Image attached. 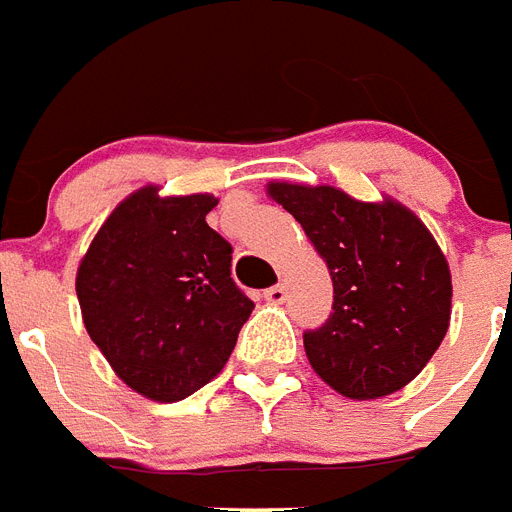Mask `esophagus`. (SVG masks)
<instances>
[{
	"instance_id": "1",
	"label": "esophagus",
	"mask_w": 512,
	"mask_h": 512,
	"mask_svg": "<svg viewBox=\"0 0 512 512\" xmlns=\"http://www.w3.org/2000/svg\"><path fill=\"white\" fill-rule=\"evenodd\" d=\"M264 298H267V301H272V304H280V301H285V285H282V282H277V285L267 288L264 290Z\"/></svg>"
}]
</instances>
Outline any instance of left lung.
I'll return each mask as SVG.
<instances>
[{
    "label": "left lung",
    "instance_id": "8db88e82",
    "mask_svg": "<svg viewBox=\"0 0 512 512\" xmlns=\"http://www.w3.org/2000/svg\"><path fill=\"white\" fill-rule=\"evenodd\" d=\"M269 195L293 214L333 277V312L306 330L314 372L349 399L407 386L444 341L452 277L444 253L404 206L359 203L335 187L275 182Z\"/></svg>",
    "mask_w": 512,
    "mask_h": 512
}]
</instances>
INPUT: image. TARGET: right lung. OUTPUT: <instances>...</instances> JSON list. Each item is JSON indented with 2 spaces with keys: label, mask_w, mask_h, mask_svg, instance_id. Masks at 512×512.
<instances>
[{
  "label": "right lung",
  "mask_w": 512,
  "mask_h": 512,
  "mask_svg": "<svg viewBox=\"0 0 512 512\" xmlns=\"http://www.w3.org/2000/svg\"><path fill=\"white\" fill-rule=\"evenodd\" d=\"M214 206L211 195L142 187L108 216L76 275L89 338L155 402H179L216 378L253 312L232 280V245L206 224Z\"/></svg>",
  "instance_id": "obj_1"
}]
</instances>
